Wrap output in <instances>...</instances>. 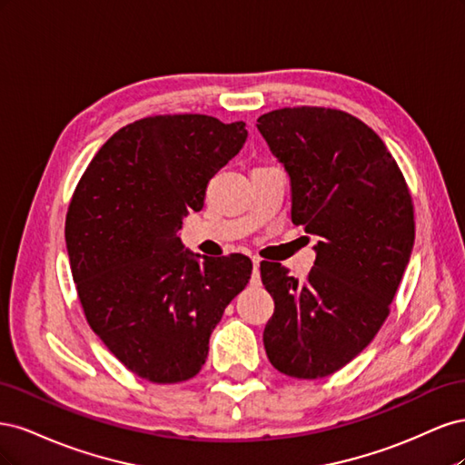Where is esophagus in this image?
I'll return each instance as SVG.
<instances>
[{"instance_id": "34e87169", "label": "esophagus", "mask_w": 465, "mask_h": 465, "mask_svg": "<svg viewBox=\"0 0 465 465\" xmlns=\"http://www.w3.org/2000/svg\"><path fill=\"white\" fill-rule=\"evenodd\" d=\"M252 263H254V273H252V285L260 287L262 279H260V258H252Z\"/></svg>"}]
</instances>
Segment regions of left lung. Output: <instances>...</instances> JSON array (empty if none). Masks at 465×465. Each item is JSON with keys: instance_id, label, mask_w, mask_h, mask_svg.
Instances as JSON below:
<instances>
[{"instance_id": "8db88e82", "label": "left lung", "mask_w": 465, "mask_h": 465, "mask_svg": "<svg viewBox=\"0 0 465 465\" xmlns=\"http://www.w3.org/2000/svg\"><path fill=\"white\" fill-rule=\"evenodd\" d=\"M258 130L291 178L292 223L320 236L304 281L281 263L260 265L275 301L263 347L279 372L323 378L390 314L415 241L411 193L382 139L343 110L279 108Z\"/></svg>"}]
</instances>
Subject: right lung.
Listing matches in <instances>:
<instances>
[{"label": "right lung", "instance_id": "right-lung-1", "mask_svg": "<svg viewBox=\"0 0 465 465\" xmlns=\"http://www.w3.org/2000/svg\"><path fill=\"white\" fill-rule=\"evenodd\" d=\"M246 137L244 122L205 114L137 120L98 149L74 192L65 244L83 312L110 353L149 382L202 371L211 331L250 279V258L200 262L176 234Z\"/></svg>", "mask_w": 465, "mask_h": 465}]
</instances>
